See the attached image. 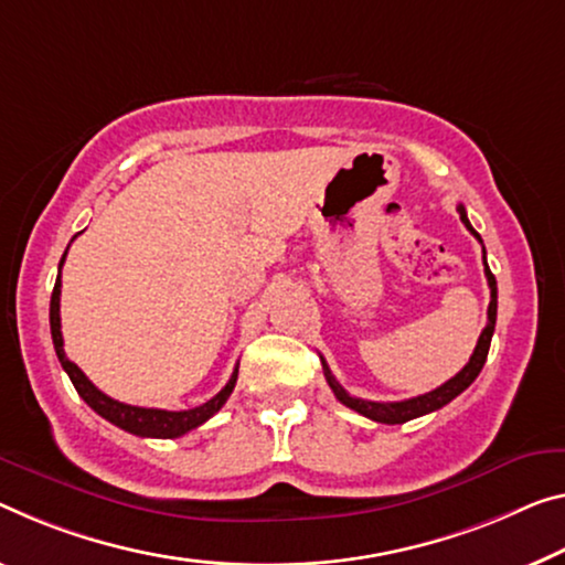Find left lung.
<instances>
[{
    "label": "left lung",
    "instance_id": "1",
    "mask_svg": "<svg viewBox=\"0 0 565 565\" xmlns=\"http://www.w3.org/2000/svg\"><path fill=\"white\" fill-rule=\"evenodd\" d=\"M457 212H459V220H462L465 227L470 230L477 239H480V234L472 230L470 220H467V212H465L462 204L457 206ZM484 277H488V285H490L488 326H484V331L480 333V341H477V345H475V353L470 355V363H467V366L459 371L457 376L449 379L447 384L437 386V388H434V392L422 394V396H414V398H406V402H388V404H384V402H366V398H355V396H351L349 392H345V388L333 379V373H331V369H328V363L320 359V361H323V373H326L328 386L333 388V394H335L338 402L345 404L353 412L369 416V419H373V422L404 424V422H409V419H416V416H424V414H429V412L441 409V406L452 402L455 396L462 394L465 388L470 386L477 376H480L484 361H488L490 341H492V333H494V318H498V282H494V275L490 273L488 259H484Z\"/></svg>",
    "mask_w": 565,
    "mask_h": 565
}]
</instances>
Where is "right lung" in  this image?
I'll return each mask as SVG.
<instances>
[{
	"label": "right lung",
	"instance_id": "1",
	"mask_svg": "<svg viewBox=\"0 0 565 565\" xmlns=\"http://www.w3.org/2000/svg\"><path fill=\"white\" fill-rule=\"evenodd\" d=\"M67 255V249H65ZM65 255L60 259V267L65 263ZM60 288H63V282H60V275L55 280V290H52V298H50V333H52V343H55V353L60 363H63V369L67 371V376H71L75 392L83 396V402L90 406L95 414H100L103 419H108L110 424H116V427L126 429L136 434V437H153V439H173V437H181V434L192 431L196 427H202L206 419H212V416L222 409L224 402H227L234 384H237V371L239 366H234V373L227 381V386L222 388L220 394L210 402L202 404V406H194V409H186V412H167V409H146V406H131V404H124V402H116V398H110L100 392V388L93 386V381L85 376V373L75 366V363L67 359L65 349H63V331H60Z\"/></svg>",
	"mask_w": 565,
	"mask_h": 565
}]
</instances>
